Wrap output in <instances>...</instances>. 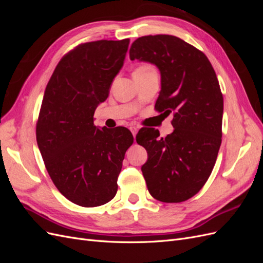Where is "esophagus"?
I'll return each mask as SVG.
<instances>
[{
    "mask_svg": "<svg viewBox=\"0 0 263 263\" xmlns=\"http://www.w3.org/2000/svg\"><path fill=\"white\" fill-rule=\"evenodd\" d=\"M130 132H132V134H133V136H134V138H135V137H136V135H137L138 128H137V127H135V126H133V127H130Z\"/></svg>",
    "mask_w": 263,
    "mask_h": 263,
    "instance_id": "obj_1",
    "label": "esophagus"
}]
</instances>
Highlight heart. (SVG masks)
<instances>
[{
	"instance_id": "1",
	"label": "heart",
	"mask_w": 263,
	"mask_h": 263,
	"mask_svg": "<svg viewBox=\"0 0 263 263\" xmlns=\"http://www.w3.org/2000/svg\"><path fill=\"white\" fill-rule=\"evenodd\" d=\"M153 67H150L149 65H141L139 66L136 71H141V72H146V71H153Z\"/></svg>"
}]
</instances>
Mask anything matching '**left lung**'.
Here are the masks:
<instances>
[{"mask_svg":"<svg viewBox=\"0 0 263 263\" xmlns=\"http://www.w3.org/2000/svg\"><path fill=\"white\" fill-rule=\"evenodd\" d=\"M129 58L157 66L161 91L155 107L173 112L172 134L161 138L149 128L136 136L148 154L141 166L148 191L164 203L186 201L210 178L221 144L224 100L216 73L201 50L171 35L139 37Z\"/></svg>","mask_w":263,"mask_h":263,"instance_id":"8db88e82","label":"left lung"}]
</instances>
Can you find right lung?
Returning a JSON list of instances; mask_svg holds the SVG:
<instances>
[{
    "mask_svg": "<svg viewBox=\"0 0 263 263\" xmlns=\"http://www.w3.org/2000/svg\"><path fill=\"white\" fill-rule=\"evenodd\" d=\"M129 39L77 46L46 86L36 138L53 184L72 203L95 208L117 192V178L134 137L125 127L94 126V112L124 65Z\"/></svg>",
    "mask_w": 263,
    "mask_h": 263,
    "instance_id": "right-lung-1",
    "label": "right lung"
}]
</instances>
